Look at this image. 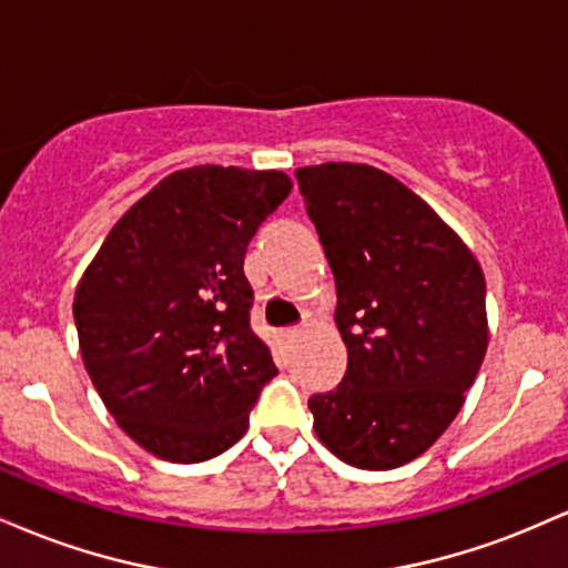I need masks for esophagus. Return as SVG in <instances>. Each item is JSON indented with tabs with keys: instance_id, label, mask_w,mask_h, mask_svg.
I'll return each instance as SVG.
<instances>
[{
	"instance_id": "34e87169",
	"label": "esophagus",
	"mask_w": 568,
	"mask_h": 568,
	"mask_svg": "<svg viewBox=\"0 0 568 568\" xmlns=\"http://www.w3.org/2000/svg\"><path fill=\"white\" fill-rule=\"evenodd\" d=\"M298 336H302V328H285V331H283L285 342H296Z\"/></svg>"
}]
</instances>
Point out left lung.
Segmentation results:
<instances>
[{"instance_id":"1","label":"left lung","mask_w":568,"mask_h":568,"mask_svg":"<svg viewBox=\"0 0 568 568\" xmlns=\"http://www.w3.org/2000/svg\"><path fill=\"white\" fill-rule=\"evenodd\" d=\"M336 280L347 374L310 397L315 433L361 470L425 454L459 414L488 347L486 280L470 247L379 168L296 171Z\"/></svg>"}]
</instances>
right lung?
I'll return each instance as SVG.
<instances>
[{
  "label": "right lung",
  "instance_id": "add662e5",
  "mask_svg": "<svg viewBox=\"0 0 568 568\" xmlns=\"http://www.w3.org/2000/svg\"><path fill=\"white\" fill-rule=\"evenodd\" d=\"M288 192L280 171H175L116 221L84 270L74 296L84 368L149 454L192 465L245 435L277 374L251 328L245 251Z\"/></svg>",
  "mask_w": 568,
  "mask_h": 568
}]
</instances>
